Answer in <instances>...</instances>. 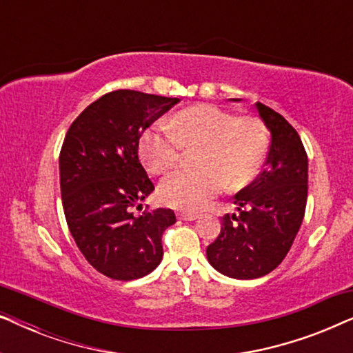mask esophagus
Here are the masks:
<instances>
[{
  "label": "esophagus",
  "mask_w": 353,
  "mask_h": 353,
  "mask_svg": "<svg viewBox=\"0 0 353 353\" xmlns=\"http://www.w3.org/2000/svg\"><path fill=\"white\" fill-rule=\"evenodd\" d=\"M197 216H199V215L194 214V212H181V214H178V219L186 220V221H192V220H196Z\"/></svg>",
  "instance_id": "obj_1"
}]
</instances>
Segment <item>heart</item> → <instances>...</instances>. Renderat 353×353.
<instances>
[{"label":"heart","instance_id":"obj_1","mask_svg":"<svg viewBox=\"0 0 353 353\" xmlns=\"http://www.w3.org/2000/svg\"><path fill=\"white\" fill-rule=\"evenodd\" d=\"M268 132L254 115L236 117L214 104L180 110L170 122H156L141 134L139 154L149 172L165 173L180 161L183 148H197L196 168L170 173L159 185L163 204L199 210L226 188L241 190L262 170Z\"/></svg>","mask_w":353,"mask_h":353}]
</instances>
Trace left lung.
I'll return each instance as SVG.
<instances>
[{"label": "left lung", "mask_w": 353, "mask_h": 353, "mask_svg": "<svg viewBox=\"0 0 353 353\" xmlns=\"http://www.w3.org/2000/svg\"><path fill=\"white\" fill-rule=\"evenodd\" d=\"M255 108L272 133L267 162L234 196L239 215L226 214L219 238L207 248L212 267L236 279L265 276L283 262L307 205L308 159L301 137L281 114L262 103Z\"/></svg>", "instance_id": "1"}]
</instances>
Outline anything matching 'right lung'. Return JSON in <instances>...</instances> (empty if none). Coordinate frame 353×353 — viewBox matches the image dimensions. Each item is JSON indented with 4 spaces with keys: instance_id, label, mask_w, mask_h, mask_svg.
<instances>
[{
    "instance_id": "1",
    "label": "right lung",
    "mask_w": 353,
    "mask_h": 353,
    "mask_svg": "<svg viewBox=\"0 0 353 353\" xmlns=\"http://www.w3.org/2000/svg\"><path fill=\"white\" fill-rule=\"evenodd\" d=\"M178 98L117 90L91 103L65 134L59 154L62 207L80 252L119 281L146 276L161 263L162 234L176 221L170 209L132 207L154 191L138 157L139 138Z\"/></svg>"
}]
</instances>
